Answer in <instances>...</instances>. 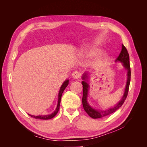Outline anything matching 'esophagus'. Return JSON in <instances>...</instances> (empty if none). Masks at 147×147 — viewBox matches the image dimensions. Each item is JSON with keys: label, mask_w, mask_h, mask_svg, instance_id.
<instances>
[{"label": "esophagus", "mask_w": 147, "mask_h": 147, "mask_svg": "<svg viewBox=\"0 0 147 147\" xmlns=\"http://www.w3.org/2000/svg\"><path fill=\"white\" fill-rule=\"evenodd\" d=\"M72 77L75 79H78L81 76V74L78 71H75L72 74Z\"/></svg>", "instance_id": "34e87169"}]
</instances>
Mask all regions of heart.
I'll return each mask as SVG.
<instances>
[{
    "label": "heart",
    "mask_w": 147,
    "mask_h": 147,
    "mask_svg": "<svg viewBox=\"0 0 147 147\" xmlns=\"http://www.w3.org/2000/svg\"><path fill=\"white\" fill-rule=\"evenodd\" d=\"M100 50L97 48H87L85 49L82 52V55L85 57H91L93 56H95L99 54ZM104 58H106V57H104Z\"/></svg>",
    "instance_id": "heart-1"
}]
</instances>
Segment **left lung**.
<instances>
[{
    "label": "left lung",
    "instance_id": "left-lung-1",
    "mask_svg": "<svg viewBox=\"0 0 147 147\" xmlns=\"http://www.w3.org/2000/svg\"><path fill=\"white\" fill-rule=\"evenodd\" d=\"M115 62H120L123 64V65L126 70H127V81L126 84L125 90H124V94L122 97L121 99L120 100L118 103L114 105L112 107L108 108L105 110H97L89 104L88 102V91H89V86L88 82V79L89 74L86 72H84L82 76L83 81L82 82L83 85V97H82V104L83 106V109L84 111L88 113V115L91 117L92 118L96 119L100 118L107 116L117 111L119 108L121 107L123 104L124 102L125 101L129 91V84L131 81V68L129 64V56L128 52L126 47L123 45H122L121 51L119 55L117 58Z\"/></svg>",
    "mask_w": 147,
    "mask_h": 147
}]
</instances>
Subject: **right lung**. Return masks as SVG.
Here are the masks:
<instances>
[{
  "mask_svg": "<svg viewBox=\"0 0 147 147\" xmlns=\"http://www.w3.org/2000/svg\"><path fill=\"white\" fill-rule=\"evenodd\" d=\"M69 80H65L60 88V90H59V91L58 93V101H57V107L54 112L50 115H38V116H34V115L28 114L29 116H30L32 118H35L36 119H50L53 118L54 117H55V115L57 113V112H58V111L59 110V106H60V102H61V100L62 94H63V92H64L65 88L67 86V85L69 84Z\"/></svg>",
  "mask_w": 147,
  "mask_h": 147,
  "instance_id": "obj_1",
  "label": "right lung"
}]
</instances>
